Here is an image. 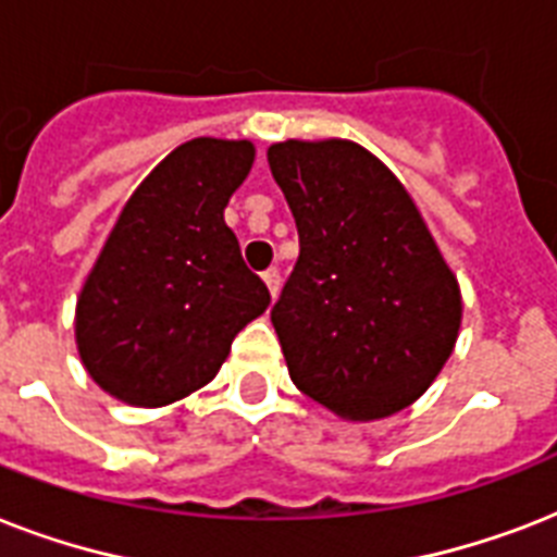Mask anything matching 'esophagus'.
<instances>
[{
	"instance_id": "34e87169",
	"label": "esophagus",
	"mask_w": 557,
	"mask_h": 557,
	"mask_svg": "<svg viewBox=\"0 0 557 557\" xmlns=\"http://www.w3.org/2000/svg\"><path fill=\"white\" fill-rule=\"evenodd\" d=\"M262 280H265V286H269L271 297H277L280 292V271L277 269H269L265 274H262Z\"/></svg>"
}]
</instances>
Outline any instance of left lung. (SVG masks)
<instances>
[{"mask_svg": "<svg viewBox=\"0 0 557 557\" xmlns=\"http://www.w3.org/2000/svg\"><path fill=\"white\" fill-rule=\"evenodd\" d=\"M300 257L271 323L297 389L349 422L405 410L457 344L462 295L393 170L344 138L269 147Z\"/></svg>", "mask_w": 557, "mask_h": 557, "instance_id": "left-lung-1", "label": "left lung"}]
</instances>
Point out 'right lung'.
<instances>
[{
    "label": "right lung",
    "mask_w": 557,
    "mask_h": 557,
    "mask_svg": "<svg viewBox=\"0 0 557 557\" xmlns=\"http://www.w3.org/2000/svg\"><path fill=\"white\" fill-rule=\"evenodd\" d=\"M253 156L251 141L193 138L126 199L74 309L83 367L117 401L164 407L196 393L269 309L225 225Z\"/></svg>",
    "instance_id": "right-lung-1"
}]
</instances>
